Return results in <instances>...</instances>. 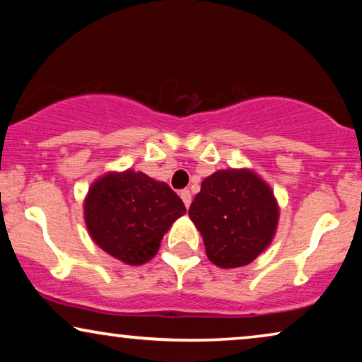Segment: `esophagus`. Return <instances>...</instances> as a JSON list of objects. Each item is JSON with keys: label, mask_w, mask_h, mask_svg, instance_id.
I'll list each match as a JSON object with an SVG mask.
<instances>
[{"label": "esophagus", "mask_w": 362, "mask_h": 362, "mask_svg": "<svg viewBox=\"0 0 362 362\" xmlns=\"http://www.w3.org/2000/svg\"><path fill=\"white\" fill-rule=\"evenodd\" d=\"M180 196H181V199H182V202H185V206L186 207H189L191 206V191L189 189H182L181 192H180Z\"/></svg>", "instance_id": "esophagus-1"}]
</instances>
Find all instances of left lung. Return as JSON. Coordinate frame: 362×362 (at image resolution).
I'll return each instance as SVG.
<instances>
[{
  "mask_svg": "<svg viewBox=\"0 0 362 362\" xmlns=\"http://www.w3.org/2000/svg\"><path fill=\"white\" fill-rule=\"evenodd\" d=\"M206 254L221 269L254 262L274 239L279 204L272 187L250 170H221L207 176L189 207Z\"/></svg>",
  "mask_w": 362,
  "mask_h": 362,
  "instance_id": "left-lung-1",
  "label": "left lung"
}]
</instances>
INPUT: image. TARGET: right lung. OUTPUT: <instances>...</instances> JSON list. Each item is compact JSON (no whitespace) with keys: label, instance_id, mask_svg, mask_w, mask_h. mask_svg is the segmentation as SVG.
I'll use <instances>...</instances> for the list:
<instances>
[{"label":"right lung","instance_id":"right-lung-1","mask_svg":"<svg viewBox=\"0 0 362 362\" xmlns=\"http://www.w3.org/2000/svg\"><path fill=\"white\" fill-rule=\"evenodd\" d=\"M185 212L181 197L166 182L133 170L98 177L83 201L93 242L128 265L151 260L163 235Z\"/></svg>","mask_w":362,"mask_h":362}]
</instances>
